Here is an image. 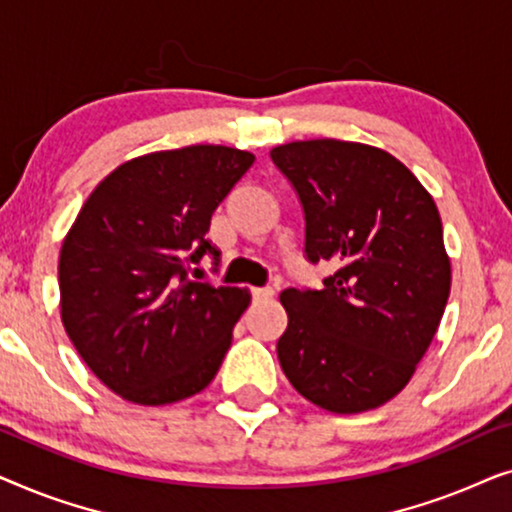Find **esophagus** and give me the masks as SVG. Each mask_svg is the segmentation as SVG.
Segmentation results:
<instances>
[{
  "label": "esophagus",
  "instance_id": "esophagus-1",
  "mask_svg": "<svg viewBox=\"0 0 512 512\" xmlns=\"http://www.w3.org/2000/svg\"><path fill=\"white\" fill-rule=\"evenodd\" d=\"M251 296H254V303H265V300L275 296V291L270 286H256V289H251Z\"/></svg>",
  "mask_w": 512,
  "mask_h": 512
}]
</instances>
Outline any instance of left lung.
<instances>
[{"label":"left lung","mask_w":512,"mask_h":512,"mask_svg":"<svg viewBox=\"0 0 512 512\" xmlns=\"http://www.w3.org/2000/svg\"><path fill=\"white\" fill-rule=\"evenodd\" d=\"M305 209V254L333 261L324 289L279 293L277 356L293 389L335 415L401 394L443 319L452 265L436 202L377 146L305 139L270 151Z\"/></svg>","instance_id":"left-lung-1"}]
</instances>
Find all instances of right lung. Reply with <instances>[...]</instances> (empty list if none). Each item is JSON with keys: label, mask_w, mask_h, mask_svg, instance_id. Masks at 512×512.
<instances>
[{"label": "right lung", "mask_w": 512, "mask_h": 512, "mask_svg": "<svg viewBox=\"0 0 512 512\" xmlns=\"http://www.w3.org/2000/svg\"><path fill=\"white\" fill-rule=\"evenodd\" d=\"M249 151L193 144L125 160L83 202L60 249V317L97 380L123 401L170 405L219 373L249 289L191 282L219 258L209 221Z\"/></svg>", "instance_id": "obj_1"}]
</instances>
